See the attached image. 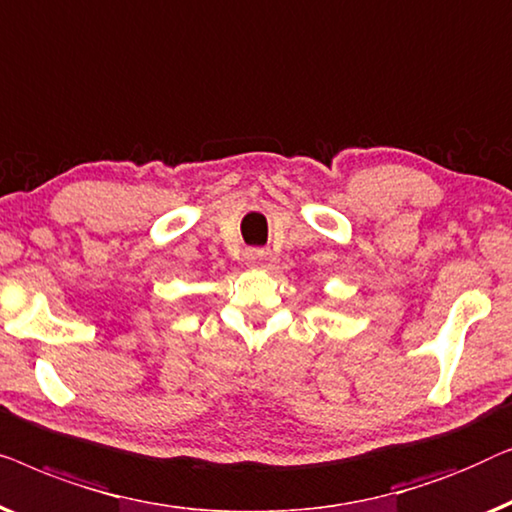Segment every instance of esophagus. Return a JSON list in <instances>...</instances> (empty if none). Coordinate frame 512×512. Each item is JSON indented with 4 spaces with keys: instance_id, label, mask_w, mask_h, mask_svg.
<instances>
[{
    "instance_id": "34e87169",
    "label": "esophagus",
    "mask_w": 512,
    "mask_h": 512,
    "mask_svg": "<svg viewBox=\"0 0 512 512\" xmlns=\"http://www.w3.org/2000/svg\"><path fill=\"white\" fill-rule=\"evenodd\" d=\"M246 264L248 266H262L264 264V250H248Z\"/></svg>"
}]
</instances>
